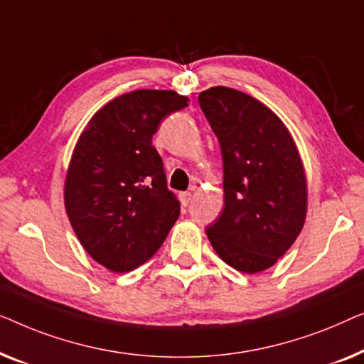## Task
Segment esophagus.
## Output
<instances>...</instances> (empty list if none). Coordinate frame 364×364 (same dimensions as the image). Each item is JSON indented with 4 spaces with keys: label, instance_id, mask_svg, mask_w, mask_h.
<instances>
[{
    "label": "esophagus",
    "instance_id": "obj_1",
    "mask_svg": "<svg viewBox=\"0 0 364 364\" xmlns=\"http://www.w3.org/2000/svg\"><path fill=\"white\" fill-rule=\"evenodd\" d=\"M191 196H193V194L189 193V191H186V193H181V194H180V203L183 204V206H188L189 201H191Z\"/></svg>",
    "mask_w": 364,
    "mask_h": 364
}]
</instances>
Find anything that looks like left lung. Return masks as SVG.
Listing matches in <instances>:
<instances>
[{
	"mask_svg": "<svg viewBox=\"0 0 364 364\" xmlns=\"http://www.w3.org/2000/svg\"><path fill=\"white\" fill-rule=\"evenodd\" d=\"M224 163V208L206 234L228 265L257 274L277 264L305 224L309 188L294 136L244 92L216 85L199 94Z\"/></svg>",
	"mask_w": 364,
	"mask_h": 364,
	"instance_id": "left-lung-1",
	"label": "left lung"
}]
</instances>
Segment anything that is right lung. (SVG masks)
<instances>
[{"label":"right lung","mask_w":364,"mask_h":364,"mask_svg":"<svg viewBox=\"0 0 364 364\" xmlns=\"http://www.w3.org/2000/svg\"><path fill=\"white\" fill-rule=\"evenodd\" d=\"M175 90L115 97L82 130L64 181V206L85 252L112 272L150 260L180 216L151 138L188 105Z\"/></svg>","instance_id":"obj_1"}]
</instances>
